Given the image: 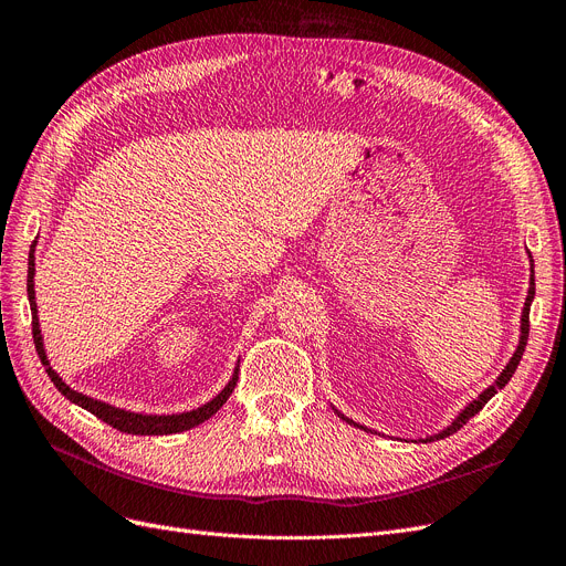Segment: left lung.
I'll return each instance as SVG.
<instances>
[{
	"instance_id": "left-lung-1",
	"label": "left lung",
	"mask_w": 566,
	"mask_h": 566,
	"mask_svg": "<svg viewBox=\"0 0 566 566\" xmlns=\"http://www.w3.org/2000/svg\"><path fill=\"white\" fill-rule=\"evenodd\" d=\"M534 268V265H532ZM532 298H534V271H532V275H530V289H527V298H525V307H523V314H521V339H518V346H516V353L512 355V360L507 363V367L502 369V374L495 378V382L493 385H489V388L474 399L472 403H468L461 412H459V418L448 427V429H442L440 433H433V436H429V438H420V442H431V440H442V438H448V436H452V433H457L470 418H474V415H478L486 403H489V399L491 397H495V392L497 390H502L504 385L510 382V378L514 376V371H516V367H518V363H521V358H523V350H525V344H527V335H530V305H532ZM337 415H342V412H337ZM342 420H346L348 424H353V427H360V424H355L353 420H348V418H344L342 415ZM360 429H365V431H369L367 427H360Z\"/></svg>"
}]
</instances>
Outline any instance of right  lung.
Instances as JSON below:
<instances>
[{"mask_svg":"<svg viewBox=\"0 0 566 566\" xmlns=\"http://www.w3.org/2000/svg\"><path fill=\"white\" fill-rule=\"evenodd\" d=\"M34 248H36V241L32 245V250H29V271H27V295H29V307H32V335H34V346H36V353L41 358V365L45 367L50 380L54 382V388L62 392L66 399H71L73 403L82 406L84 410H88L92 415H96L98 420H103L105 424L114 427L116 431H124V433H133V436H167V433H181V431H188L201 422H206L211 415H216L229 399V395L233 392L235 388V380H238V367L233 369V376L231 380L227 382V388L213 397L208 403H203L201 408L197 410H190V412H178V415H142V412H130V410H124V408H114L109 403H103L98 399H92L86 397L82 392H75L71 390L69 385L59 378V374L50 367V360L45 355V348H43V337H41V328H39V310H36V293H34V271H36V263H34Z\"/></svg>","mask_w":566,"mask_h":566,"instance_id":"right-lung-1","label":"right lung"}]
</instances>
